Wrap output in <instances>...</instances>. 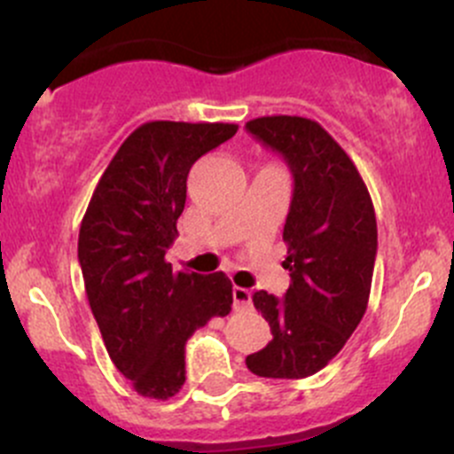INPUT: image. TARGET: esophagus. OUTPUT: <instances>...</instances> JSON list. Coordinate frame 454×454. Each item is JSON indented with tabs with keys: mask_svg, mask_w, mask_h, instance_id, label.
<instances>
[{
	"mask_svg": "<svg viewBox=\"0 0 454 454\" xmlns=\"http://www.w3.org/2000/svg\"><path fill=\"white\" fill-rule=\"evenodd\" d=\"M232 299H235V309H248L253 305V292L248 287H232Z\"/></svg>",
	"mask_w": 454,
	"mask_h": 454,
	"instance_id": "esophagus-1",
	"label": "esophagus"
}]
</instances>
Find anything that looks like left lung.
<instances>
[{"label":"left lung","mask_w":454,"mask_h":454,"mask_svg":"<svg viewBox=\"0 0 454 454\" xmlns=\"http://www.w3.org/2000/svg\"><path fill=\"white\" fill-rule=\"evenodd\" d=\"M246 129L278 151L294 176L283 241L286 296L254 292L272 340L246 364L261 378L299 380L345 347L369 305L378 223L354 160L312 118L261 116Z\"/></svg>","instance_id":"left-lung-1"}]
</instances>
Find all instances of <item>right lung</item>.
<instances>
[{
    "instance_id": "1",
    "label": "right lung",
    "mask_w": 454,
    "mask_h": 454,
    "mask_svg": "<svg viewBox=\"0 0 454 454\" xmlns=\"http://www.w3.org/2000/svg\"><path fill=\"white\" fill-rule=\"evenodd\" d=\"M237 129L145 122L122 142L87 204L79 232L85 294L109 358L142 397L176 395L186 380V340L231 312L226 274L176 272L164 254L177 237L191 167Z\"/></svg>"
}]
</instances>
